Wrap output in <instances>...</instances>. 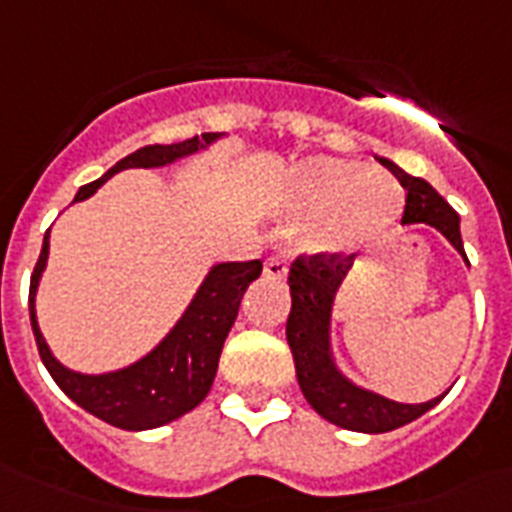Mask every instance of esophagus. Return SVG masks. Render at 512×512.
Masks as SVG:
<instances>
[{"instance_id":"obj_1","label":"esophagus","mask_w":512,"mask_h":512,"mask_svg":"<svg viewBox=\"0 0 512 512\" xmlns=\"http://www.w3.org/2000/svg\"><path fill=\"white\" fill-rule=\"evenodd\" d=\"M289 263L284 255H271L265 260V276L268 279H287Z\"/></svg>"}]
</instances>
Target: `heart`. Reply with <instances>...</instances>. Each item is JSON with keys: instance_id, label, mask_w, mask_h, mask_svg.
Instances as JSON below:
<instances>
[{"instance_id": "1", "label": "heart", "mask_w": 512, "mask_h": 512, "mask_svg": "<svg viewBox=\"0 0 512 512\" xmlns=\"http://www.w3.org/2000/svg\"><path fill=\"white\" fill-rule=\"evenodd\" d=\"M401 188L385 172L342 159H313L295 172L292 207L313 217L311 241L319 249H350L401 212Z\"/></svg>"}]
</instances>
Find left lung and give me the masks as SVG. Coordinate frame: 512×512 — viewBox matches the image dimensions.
Instances as JSON below:
<instances>
[{
	"instance_id": "1",
	"label": "left lung",
	"mask_w": 512,
	"mask_h": 512,
	"mask_svg": "<svg viewBox=\"0 0 512 512\" xmlns=\"http://www.w3.org/2000/svg\"><path fill=\"white\" fill-rule=\"evenodd\" d=\"M380 164H385L406 188L401 223L433 225L468 260L460 236V215L422 177L406 175L388 159H380ZM350 265H353V255H342V252H316V255L295 257V263L289 268L292 311L287 319V342L295 358L300 390L324 420L335 422L345 430H358V433H388L422 417L441 401V396L425 404H398V401L356 388L337 372L335 361L329 356V313H332L337 287L350 271Z\"/></svg>"
}]
</instances>
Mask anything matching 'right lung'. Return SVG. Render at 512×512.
<instances>
[{"instance_id":"add662e5","label":"right lung","mask_w":512,"mask_h":512,"mask_svg":"<svg viewBox=\"0 0 512 512\" xmlns=\"http://www.w3.org/2000/svg\"><path fill=\"white\" fill-rule=\"evenodd\" d=\"M215 138L220 135L201 132L196 138L172 143V146L138 148L135 154L116 162L100 180L79 188L74 201L92 196L100 183H106L116 172L130 170V167H164L180 156L199 151ZM47 249H50V231L44 233L42 252L34 265V273H31L28 311H31V329H34L39 356H42L47 372L52 374V380L58 382V388L82 409L95 414L98 420L122 430L159 428V425H167V422L183 417L185 412H191L193 406H199L212 388L223 342L236 321L241 297L249 284L263 273V263L249 260V263L215 265L193 297V303L188 305V311L183 313V319L177 321L170 335L164 337L146 358H140L138 364L127 366L122 372L92 377V374L71 372L58 364L39 332V324H36L34 295L39 276L47 265Z\"/></svg>"}]
</instances>
